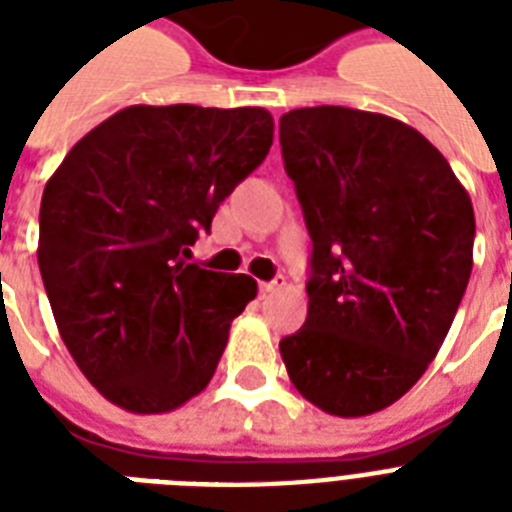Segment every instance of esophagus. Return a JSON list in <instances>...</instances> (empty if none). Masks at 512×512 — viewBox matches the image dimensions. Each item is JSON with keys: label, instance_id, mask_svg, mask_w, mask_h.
I'll return each mask as SVG.
<instances>
[{"label": "esophagus", "instance_id": "1", "mask_svg": "<svg viewBox=\"0 0 512 512\" xmlns=\"http://www.w3.org/2000/svg\"><path fill=\"white\" fill-rule=\"evenodd\" d=\"M284 287H287V279L281 276V279L263 281V284H260V292H263V295H271V292H279V289H284Z\"/></svg>", "mask_w": 512, "mask_h": 512}]
</instances>
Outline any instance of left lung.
<instances>
[{"label":"left lung","instance_id":"1","mask_svg":"<svg viewBox=\"0 0 512 512\" xmlns=\"http://www.w3.org/2000/svg\"><path fill=\"white\" fill-rule=\"evenodd\" d=\"M313 241L308 319L279 342L289 380L335 417L390 406L436 358L473 271L476 215L409 124L345 106L279 119Z\"/></svg>","mask_w":512,"mask_h":512}]
</instances>
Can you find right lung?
Instances as JSON below:
<instances>
[{
    "instance_id": "obj_1",
    "label": "right lung",
    "mask_w": 512,
    "mask_h": 512,
    "mask_svg": "<svg viewBox=\"0 0 512 512\" xmlns=\"http://www.w3.org/2000/svg\"><path fill=\"white\" fill-rule=\"evenodd\" d=\"M271 143L265 108L130 106L87 132L47 180L44 289L68 353L111 404L164 414L209 385L257 281L188 257Z\"/></svg>"
}]
</instances>
